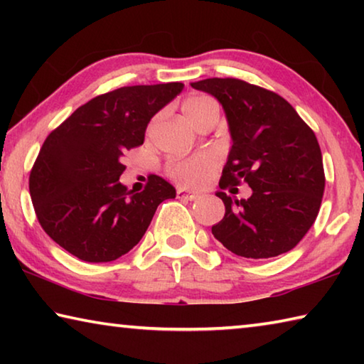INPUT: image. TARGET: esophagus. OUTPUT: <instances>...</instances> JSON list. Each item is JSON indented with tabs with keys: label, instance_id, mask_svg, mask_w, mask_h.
<instances>
[{
	"label": "esophagus",
	"instance_id": "esophagus-1",
	"mask_svg": "<svg viewBox=\"0 0 364 364\" xmlns=\"http://www.w3.org/2000/svg\"><path fill=\"white\" fill-rule=\"evenodd\" d=\"M176 197L178 199H188V200H196L199 199V194L193 193V191H186V189H178L176 191Z\"/></svg>",
	"mask_w": 364,
	"mask_h": 364
}]
</instances>
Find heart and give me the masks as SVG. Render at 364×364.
Masks as SVG:
<instances>
[{
	"instance_id": "obj_1",
	"label": "heart",
	"mask_w": 364,
	"mask_h": 364,
	"mask_svg": "<svg viewBox=\"0 0 364 364\" xmlns=\"http://www.w3.org/2000/svg\"><path fill=\"white\" fill-rule=\"evenodd\" d=\"M217 106L210 97L205 96H189L183 101L181 109L189 123L196 125L200 115L207 112L208 109ZM218 164V159L213 152H200L193 157L176 160L168 165V175L173 178L176 183L183 186H200L208 178Z\"/></svg>"
}]
</instances>
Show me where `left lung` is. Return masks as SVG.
Instances as JSON below:
<instances>
[{"instance_id": "left-lung-1", "label": "left lung", "mask_w": 364, "mask_h": 364, "mask_svg": "<svg viewBox=\"0 0 364 364\" xmlns=\"http://www.w3.org/2000/svg\"><path fill=\"white\" fill-rule=\"evenodd\" d=\"M217 97L231 134L220 188L247 183L249 199L218 191L225 217L212 234L232 254L271 258L297 245L318 217L324 193L315 133L284 97L237 78L191 83Z\"/></svg>"}]
</instances>
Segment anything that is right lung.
Here are the masks:
<instances>
[{"label": "right lung", "mask_w": 364, "mask_h": 364, "mask_svg": "<svg viewBox=\"0 0 364 364\" xmlns=\"http://www.w3.org/2000/svg\"><path fill=\"white\" fill-rule=\"evenodd\" d=\"M180 82L123 86L80 106L48 134L30 171V197L49 237L83 262H112L144 236L160 202L176 191L157 175L134 193L120 183L125 152L181 93Z\"/></svg>", "instance_id": "obj_1"}]
</instances>
